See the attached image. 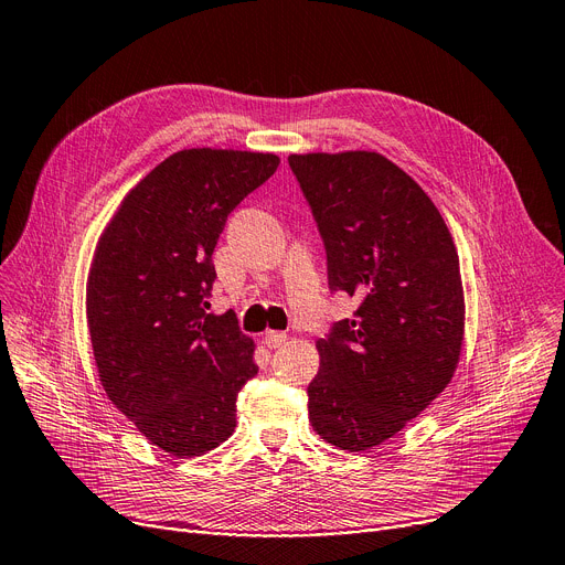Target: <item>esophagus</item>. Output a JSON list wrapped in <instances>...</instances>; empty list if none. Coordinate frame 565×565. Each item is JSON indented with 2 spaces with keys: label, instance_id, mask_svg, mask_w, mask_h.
I'll use <instances>...</instances> for the list:
<instances>
[{
  "label": "esophagus",
  "instance_id": "obj_1",
  "mask_svg": "<svg viewBox=\"0 0 565 565\" xmlns=\"http://www.w3.org/2000/svg\"><path fill=\"white\" fill-rule=\"evenodd\" d=\"M262 342H264L268 349H278V347H282V344L287 342V335L280 333V331H266V333L262 335Z\"/></svg>",
  "mask_w": 565,
  "mask_h": 565
}]
</instances>
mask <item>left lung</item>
<instances>
[{
	"mask_svg": "<svg viewBox=\"0 0 565 565\" xmlns=\"http://www.w3.org/2000/svg\"><path fill=\"white\" fill-rule=\"evenodd\" d=\"M327 246L329 285L361 306L317 340L308 416L363 452L397 435L452 380L465 340L460 257L423 188L377 151L291 153Z\"/></svg>",
	"mask_w": 565,
	"mask_h": 565,
	"instance_id": "1",
	"label": "left lung"
}]
</instances>
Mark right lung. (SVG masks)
<instances>
[{
	"label": "right lung",
	"mask_w": 565,
	"mask_h": 565,
	"mask_svg": "<svg viewBox=\"0 0 565 565\" xmlns=\"http://www.w3.org/2000/svg\"><path fill=\"white\" fill-rule=\"evenodd\" d=\"M276 153L181 149L124 195L87 276V327L103 391L160 450L198 458L236 427L257 374L234 315L206 312L211 255L234 206L276 172Z\"/></svg>",
	"instance_id": "obj_1"
}]
</instances>
